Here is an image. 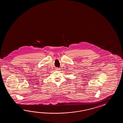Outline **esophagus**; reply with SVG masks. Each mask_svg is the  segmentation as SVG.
<instances>
[{"label":"esophagus","instance_id":"34e87169","mask_svg":"<svg viewBox=\"0 0 123 123\" xmlns=\"http://www.w3.org/2000/svg\"><path fill=\"white\" fill-rule=\"evenodd\" d=\"M55 70L56 71H58L60 70V68H56V69H55Z\"/></svg>","mask_w":123,"mask_h":123}]
</instances>
